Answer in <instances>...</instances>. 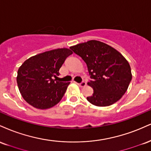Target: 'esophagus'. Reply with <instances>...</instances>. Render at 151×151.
<instances>
[{
    "label": "esophagus",
    "mask_w": 151,
    "mask_h": 151,
    "mask_svg": "<svg viewBox=\"0 0 151 151\" xmlns=\"http://www.w3.org/2000/svg\"><path fill=\"white\" fill-rule=\"evenodd\" d=\"M78 85L80 87H81V88H83V87H85L86 86V83L83 81V82L81 83H78Z\"/></svg>",
    "instance_id": "1"
}]
</instances>
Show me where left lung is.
I'll use <instances>...</instances> for the list:
<instances>
[{"mask_svg":"<svg viewBox=\"0 0 151 151\" xmlns=\"http://www.w3.org/2000/svg\"><path fill=\"white\" fill-rule=\"evenodd\" d=\"M86 63L90 78L88 86L93 88L91 104L107 107L124 95L132 78L129 62L116 49L103 42L90 40L70 47Z\"/></svg>","mask_w":151,"mask_h":151,"instance_id":"8db88e82","label":"left lung"}]
</instances>
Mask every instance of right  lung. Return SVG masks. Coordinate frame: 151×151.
Returning a JSON list of instances; mask_svg holds the SVG:
<instances>
[{"instance_id": "right-lung-1", "label": "right lung", "mask_w": 151, "mask_h": 151, "mask_svg": "<svg viewBox=\"0 0 151 151\" xmlns=\"http://www.w3.org/2000/svg\"><path fill=\"white\" fill-rule=\"evenodd\" d=\"M72 54L66 48L54 49L32 56L22 63L17 71V83L28 104L46 109L61 101L70 82H60L56 78L65 60Z\"/></svg>"}]
</instances>
